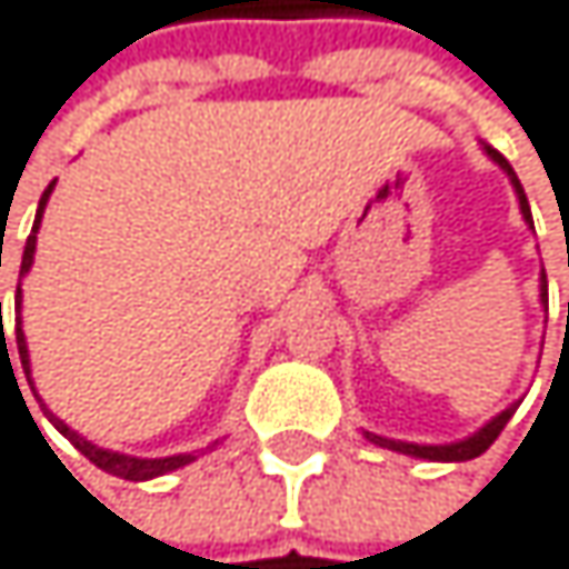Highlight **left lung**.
Wrapping results in <instances>:
<instances>
[{
    "label": "left lung",
    "mask_w": 569,
    "mask_h": 569,
    "mask_svg": "<svg viewBox=\"0 0 569 569\" xmlns=\"http://www.w3.org/2000/svg\"><path fill=\"white\" fill-rule=\"evenodd\" d=\"M482 150H486V157L492 160V163H500L503 167V173L510 177V183H513V190H517V197H520V210H523V221L533 228V218H530V203H527V193H523V183H520V177L513 173V167H510V160L500 153V150H492V147H486L482 143ZM543 284H540V298L547 301V274L540 278ZM513 412H517V402L510 406V409H503L496 419H489L479 432H472L469 439H459V442H449V446H419V442H399V439H382V436H376V432H366V439L369 442H376V446H386V449H396V452H406V456H416V459H432V462H466V459H476V456H482L492 442H496V436L503 432V426L513 419Z\"/></svg>",
    "instance_id": "left-lung-1"
}]
</instances>
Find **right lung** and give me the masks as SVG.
<instances>
[{
  "mask_svg": "<svg viewBox=\"0 0 569 569\" xmlns=\"http://www.w3.org/2000/svg\"><path fill=\"white\" fill-rule=\"evenodd\" d=\"M52 187H56V180L42 190V200H39V210H36V224H32V234L26 238V251H22V268H19V278L32 268V254H36V234H39V221H42V210H46V200H49V193H52ZM2 264V261H0ZM22 305V288H16V308ZM2 308V301H0ZM2 315V311H0ZM0 328H2V318H0ZM2 338H6V331H2ZM16 348H19V359H22V372H26V379H29V348H26V335H22V321L16 318ZM0 359H9V348H6V341H2L0 348ZM9 369H12V362H9ZM12 379H16V372H12ZM32 386V382H29ZM32 396H36V389H32ZM46 419L73 442L93 466H100L103 472H110V476H120V479H133V482H143V479H153V476H163V472H173V469H180V466H187V462H193L197 456L193 452H180V456H163V459H140V456H127V452H113V449H100V446H93V442H87L80 432H73L69 429L62 419H56L49 409H46Z\"/></svg>",
  "mask_w": 569,
  "mask_h": 569,
  "instance_id": "obj_1",
  "label": "right lung"
}]
</instances>
